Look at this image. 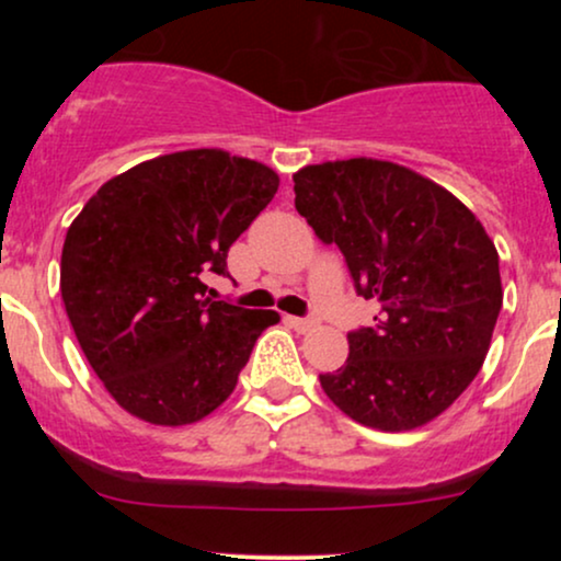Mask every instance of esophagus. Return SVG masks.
<instances>
[{
    "label": "esophagus",
    "instance_id": "obj_1",
    "mask_svg": "<svg viewBox=\"0 0 561 561\" xmlns=\"http://www.w3.org/2000/svg\"><path fill=\"white\" fill-rule=\"evenodd\" d=\"M289 324H293L298 332H308V330H313L319 321L313 317H289Z\"/></svg>",
    "mask_w": 561,
    "mask_h": 561
}]
</instances>
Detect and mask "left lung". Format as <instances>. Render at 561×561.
Masks as SVG:
<instances>
[{
  "instance_id": "left-lung-1",
  "label": "left lung",
  "mask_w": 561,
  "mask_h": 561,
  "mask_svg": "<svg viewBox=\"0 0 561 561\" xmlns=\"http://www.w3.org/2000/svg\"><path fill=\"white\" fill-rule=\"evenodd\" d=\"M293 182L298 214L379 302L377 324L347 332V362L319 375L321 388L366 427H422L485 362L504 302L495 244L461 199L388 160L306 165Z\"/></svg>"
}]
</instances>
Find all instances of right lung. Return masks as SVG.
Instances as JSON below:
<instances>
[{
	"label": "right lung",
	"instance_id": "right-lung-1",
	"mask_svg": "<svg viewBox=\"0 0 561 561\" xmlns=\"http://www.w3.org/2000/svg\"><path fill=\"white\" fill-rule=\"evenodd\" d=\"M279 176L224 150L134 165L70 224L60 293L76 340L121 409L150 424H192L234 390L276 311L205 298L227 253L272 203Z\"/></svg>",
	"mask_w": 561,
	"mask_h": 561
}]
</instances>
